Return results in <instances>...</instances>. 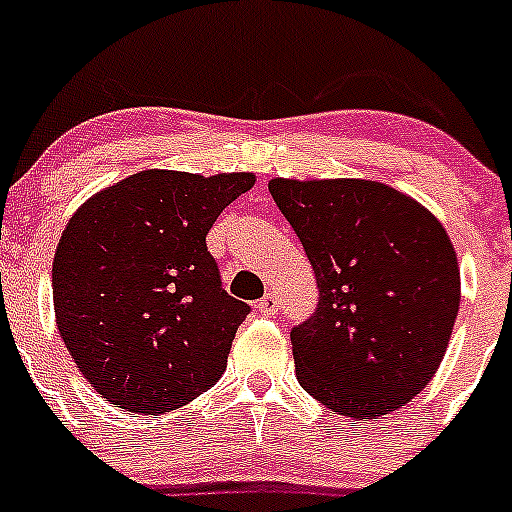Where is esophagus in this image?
Returning <instances> with one entry per match:
<instances>
[{"mask_svg": "<svg viewBox=\"0 0 512 512\" xmlns=\"http://www.w3.org/2000/svg\"><path fill=\"white\" fill-rule=\"evenodd\" d=\"M280 310V302H278V298H276V293H266L261 298V302H258V312H261V315H276V312Z\"/></svg>", "mask_w": 512, "mask_h": 512, "instance_id": "34e87169", "label": "esophagus"}]
</instances>
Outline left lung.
<instances>
[{"mask_svg": "<svg viewBox=\"0 0 512 512\" xmlns=\"http://www.w3.org/2000/svg\"><path fill=\"white\" fill-rule=\"evenodd\" d=\"M268 190L320 288L310 320L290 329L300 386L354 420L403 408L432 381L459 312L444 227L373 180L276 178Z\"/></svg>", "mask_w": 512, "mask_h": 512, "instance_id": "obj_1", "label": "left lung"}]
</instances>
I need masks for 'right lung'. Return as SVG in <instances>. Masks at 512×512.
I'll return each mask as SVG.
<instances>
[{
	"label": "right lung",
	"instance_id": "obj_1",
	"mask_svg": "<svg viewBox=\"0 0 512 512\" xmlns=\"http://www.w3.org/2000/svg\"><path fill=\"white\" fill-rule=\"evenodd\" d=\"M251 173L141 170L87 200L53 258L70 356L129 412H168L210 390L251 307L222 288L207 232Z\"/></svg>",
	"mask_w": 512,
	"mask_h": 512
}]
</instances>
